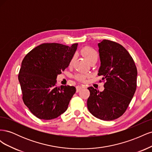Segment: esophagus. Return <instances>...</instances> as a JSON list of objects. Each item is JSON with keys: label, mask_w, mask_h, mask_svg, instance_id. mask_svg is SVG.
Here are the masks:
<instances>
[{"label": "esophagus", "mask_w": 152, "mask_h": 152, "mask_svg": "<svg viewBox=\"0 0 152 152\" xmlns=\"http://www.w3.org/2000/svg\"><path fill=\"white\" fill-rule=\"evenodd\" d=\"M82 89V87L81 86H77V87H76V91H77V93H79V92Z\"/></svg>", "instance_id": "obj_1"}]
</instances>
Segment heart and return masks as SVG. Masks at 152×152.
Segmentation results:
<instances>
[{"mask_svg": "<svg viewBox=\"0 0 152 152\" xmlns=\"http://www.w3.org/2000/svg\"><path fill=\"white\" fill-rule=\"evenodd\" d=\"M80 53L82 54V56H84L87 59V60L89 63L93 60H98V53L96 52V50L93 48L89 47V46L84 47L80 50ZM74 60H75V56H73L71 58L70 63H69V65H72ZM89 77V75L87 74V73H77V74L75 75V78L77 80L84 82L87 78Z\"/></svg>", "mask_w": 152, "mask_h": 152, "instance_id": "heart-1", "label": "heart"}]
</instances>
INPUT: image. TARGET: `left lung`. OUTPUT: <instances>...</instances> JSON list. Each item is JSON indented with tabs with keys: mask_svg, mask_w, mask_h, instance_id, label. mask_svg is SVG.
Masks as SVG:
<instances>
[{
	"mask_svg": "<svg viewBox=\"0 0 152 152\" xmlns=\"http://www.w3.org/2000/svg\"><path fill=\"white\" fill-rule=\"evenodd\" d=\"M103 92L93 87L87 105L90 113L103 121H113L125 113L137 86V68L132 56L120 44L109 40L98 43Z\"/></svg>",
	"mask_w": 152,
	"mask_h": 152,
	"instance_id": "left-lung-1",
	"label": "left lung"
}]
</instances>
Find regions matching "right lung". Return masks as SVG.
Here are the masks:
<instances>
[{
    "instance_id": "right-lung-1",
    "label": "right lung",
    "mask_w": 152,
    "mask_h": 152,
    "mask_svg": "<svg viewBox=\"0 0 152 152\" xmlns=\"http://www.w3.org/2000/svg\"><path fill=\"white\" fill-rule=\"evenodd\" d=\"M78 44L70 47L44 43L27 54L18 74L22 99L31 113L39 119L51 120L65 112L76 88L56 86V77L65 70Z\"/></svg>"
}]
</instances>
